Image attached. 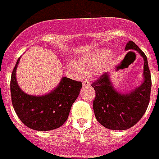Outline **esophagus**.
<instances>
[{
	"instance_id": "1",
	"label": "esophagus",
	"mask_w": 159,
	"mask_h": 159,
	"mask_svg": "<svg viewBox=\"0 0 159 159\" xmlns=\"http://www.w3.org/2000/svg\"><path fill=\"white\" fill-rule=\"evenodd\" d=\"M83 85L84 86V87H89V86H90V82H89V79L83 80Z\"/></svg>"
}]
</instances>
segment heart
<instances>
[{
  "label": "heart",
  "mask_w": 159,
  "mask_h": 159,
  "mask_svg": "<svg viewBox=\"0 0 159 159\" xmlns=\"http://www.w3.org/2000/svg\"><path fill=\"white\" fill-rule=\"evenodd\" d=\"M109 54V51L107 50H100L95 53L92 57H83L78 60V65L83 69H86L88 70H93L97 66L100 64L104 57H106ZM72 69L76 71H80V68L76 66V65L71 66Z\"/></svg>",
  "instance_id": "heart-1"
}]
</instances>
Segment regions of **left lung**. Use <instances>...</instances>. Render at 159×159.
<instances>
[{
  "mask_svg": "<svg viewBox=\"0 0 159 159\" xmlns=\"http://www.w3.org/2000/svg\"><path fill=\"white\" fill-rule=\"evenodd\" d=\"M136 50L144 60V81L142 85L129 93H120L114 89L109 80V74L103 73L92 84L95 90L93 102L97 120L110 130H126L139 121L150 101L151 73L147 56L133 41H129L125 50Z\"/></svg>",
  "mask_w": 159,
  "mask_h": 159,
  "instance_id": "8db88e82",
  "label": "left lung"
}]
</instances>
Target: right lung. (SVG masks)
<instances>
[{"instance_id": "obj_1", "label": "right lung", "mask_w": 159, "mask_h": 159, "mask_svg": "<svg viewBox=\"0 0 159 159\" xmlns=\"http://www.w3.org/2000/svg\"><path fill=\"white\" fill-rule=\"evenodd\" d=\"M18 58L11 76V96L14 110L21 121L30 129L39 131L55 130L66 121L71 105L78 97L81 82L63 77L51 93L33 96L21 90L16 79Z\"/></svg>"}]
</instances>
